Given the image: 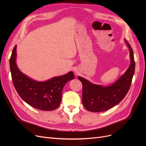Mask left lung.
I'll use <instances>...</instances> for the list:
<instances>
[{
  "mask_svg": "<svg viewBox=\"0 0 146 146\" xmlns=\"http://www.w3.org/2000/svg\"><path fill=\"white\" fill-rule=\"evenodd\" d=\"M125 42L129 48L131 64L127 71L115 82L109 86H102L92 83L80 76L78 77L83 85V105L88 111L99 112L108 110L118 104L128 93L135 64L133 49L125 40Z\"/></svg>",
  "mask_w": 146,
  "mask_h": 146,
  "instance_id": "8db88e82",
  "label": "left lung"
}]
</instances>
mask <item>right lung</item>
<instances>
[{"instance_id": "add662e5", "label": "right lung", "mask_w": 146, "mask_h": 146, "mask_svg": "<svg viewBox=\"0 0 146 146\" xmlns=\"http://www.w3.org/2000/svg\"><path fill=\"white\" fill-rule=\"evenodd\" d=\"M17 45L9 60L12 82L20 97L30 106L42 111H52L59 106L64 86L74 79L72 72L52 78L45 82H38L22 73L17 63Z\"/></svg>"}]
</instances>
